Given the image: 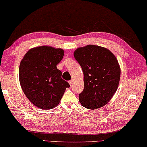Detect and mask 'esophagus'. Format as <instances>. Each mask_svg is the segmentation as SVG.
<instances>
[{
    "mask_svg": "<svg viewBox=\"0 0 147 147\" xmlns=\"http://www.w3.org/2000/svg\"><path fill=\"white\" fill-rule=\"evenodd\" d=\"M69 84H70V85H71H71L73 84V80H70V81H69Z\"/></svg>",
    "mask_w": 147,
    "mask_h": 147,
    "instance_id": "34e87169",
    "label": "esophagus"
}]
</instances>
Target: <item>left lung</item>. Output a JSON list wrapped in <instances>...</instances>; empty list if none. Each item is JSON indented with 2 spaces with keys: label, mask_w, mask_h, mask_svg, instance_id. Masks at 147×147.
Wrapping results in <instances>:
<instances>
[{
  "label": "left lung",
  "mask_w": 147,
  "mask_h": 147,
  "mask_svg": "<svg viewBox=\"0 0 147 147\" xmlns=\"http://www.w3.org/2000/svg\"><path fill=\"white\" fill-rule=\"evenodd\" d=\"M74 57L84 74V88L79 94L80 103L90 109L104 106L119 86L121 69L117 58L107 48L94 45L77 48Z\"/></svg>",
  "instance_id": "obj_1"
}]
</instances>
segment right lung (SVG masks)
<instances>
[{
	"label": "right lung",
	"instance_id": "right-lung-1",
	"mask_svg": "<svg viewBox=\"0 0 147 147\" xmlns=\"http://www.w3.org/2000/svg\"><path fill=\"white\" fill-rule=\"evenodd\" d=\"M64 50L43 45L30 49L19 67V80L28 99L41 109H51L59 104L70 85L61 78L57 65Z\"/></svg>",
	"mask_w": 147,
	"mask_h": 147
}]
</instances>
